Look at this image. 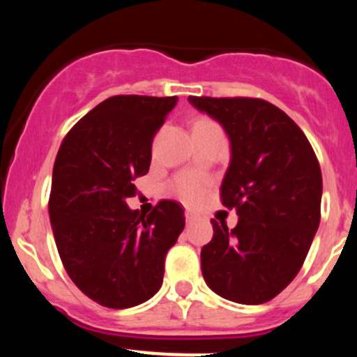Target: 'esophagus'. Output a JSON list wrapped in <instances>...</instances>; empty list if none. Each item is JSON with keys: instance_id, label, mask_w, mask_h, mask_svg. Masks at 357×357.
<instances>
[{"instance_id": "obj_1", "label": "esophagus", "mask_w": 357, "mask_h": 357, "mask_svg": "<svg viewBox=\"0 0 357 357\" xmlns=\"http://www.w3.org/2000/svg\"><path fill=\"white\" fill-rule=\"evenodd\" d=\"M184 218H186V225H188V227H191V225L196 223V215H192L191 211L184 213Z\"/></svg>"}]
</instances>
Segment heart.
<instances>
[{
  "mask_svg": "<svg viewBox=\"0 0 357 357\" xmlns=\"http://www.w3.org/2000/svg\"><path fill=\"white\" fill-rule=\"evenodd\" d=\"M204 190H206V183L198 178H191V176H184L176 183V191H178L179 198L186 203L198 202L203 196Z\"/></svg>",
  "mask_w": 357,
  "mask_h": 357,
  "instance_id": "1",
  "label": "heart"
}]
</instances>
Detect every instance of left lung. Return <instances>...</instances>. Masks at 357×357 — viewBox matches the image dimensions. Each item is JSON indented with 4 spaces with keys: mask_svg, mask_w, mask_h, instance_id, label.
<instances>
[{
    "mask_svg": "<svg viewBox=\"0 0 357 357\" xmlns=\"http://www.w3.org/2000/svg\"><path fill=\"white\" fill-rule=\"evenodd\" d=\"M231 142L221 203L240 216L213 225L202 270L213 292L238 304L272 301L290 282L321 223L322 174L309 139L284 110L253 97H196Z\"/></svg>",
    "mask_w": 357,
    "mask_h": 357,
    "instance_id": "8db88e82",
    "label": "left lung"
}]
</instances>
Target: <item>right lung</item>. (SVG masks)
<instances>
[{"label":"right lung","mask_w":357,"mask_h":357,"mask_svg":"<svg viewBox=\"0 0 357 357\" xmlns=\"http://www.w3.org/2000/svg\"><path fill=\"white\" fill-rule=\"evenodd\" d=\"M176 100L109 97L68 130L53 165L48 215L60 260L73 284L109 309L139 305L161 289L184 228L179 203L161 199L147 216L126 203Z\"/></svg>","instance_id":"right-lung-1"}]
</instances>
